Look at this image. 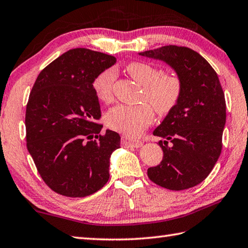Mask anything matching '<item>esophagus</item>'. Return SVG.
Returning a JSON list of instances; mask_svg holds the SVG:
<instances>
[{"instance_id":"esophagus-1","label":"esophagus","mask_w":248,"mask_h":248,"mask_svg":"<svg viewBox=\"0 0 248 248\" xmlns=\"http://www.w3.org/2000/svg\"><path fill=\"white\" fill-rule=\"evenodd\" d=\"M121 145H123L124 147L140 148L143 145V143L140 142V140H130L127 138H123V139H121Z\"/></svg>"}]
</instances>
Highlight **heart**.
I'll use <instances>...</instances> for the list:
<instances>
[{
    "label": "heart",
    "mask_w": 248,
    "mask_h": 248,
    "mask_svg": "<svg viewBox=\"0 0 248 248\" xmlns=\"http://www.w3.org/2000/svg\"><path fill=\"white\" fill-rule=\"evenodd\" d=\"M128 74L144 86V99L153 104L160 115H166L175 108L182 94V80L174 73H161L157 66L146 62H131L125 67ZM116 72L105 70L95 77L92 88L100 101L113 99V86ZM154 109L148 103L140 105H117L105 116L110 129L134 138L152 124Z\"/></svg>",
    "instance_id": "obj_1"
}]
</instances>
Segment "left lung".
<instances>
[{
    "instance_id": "obj_1",
    "label": "left lung",
    "mask_w": 248,
    "mask_h": 248,
    "mask_svg": "<svg viewBox=\"0 0 248 248\" xmlns=\"http://www.w3.org/2000/svg\"><path fill=\"white\" fill-rule=\"evenodd\" d=\"M139 55L166 63L183 86L176 106L153 132L164 139L158 142L163 158L147 175L170 190L195 187L208 176L221 153L226 101L219 79L210 63L190 48L170 45Z\"/></svg>"
}]
</instances>
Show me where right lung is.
<instances>
[{"mask_svg":"<svg viewBox=\"0 0 248 248\" xmlns=\"http://www.w3.org/2000/svg\"><path fill=\"white\" fill-rule=\"evenodd\" d=\"M116 58L86 48L58 57L37 76L27 105V147L53 191L81 198L109 178V158L120 147L117 132L103 125L92 82Z\"/></svg>","mask_w":248,"mask_h":248,"instance_id":"right-lung-1","label":"right lung"}]
</instances>
